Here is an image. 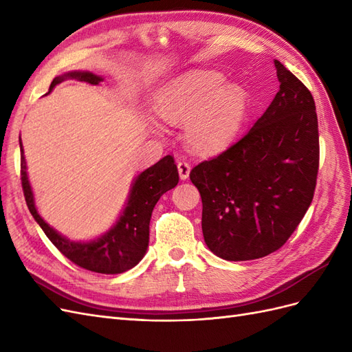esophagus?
I'll use <instances>...</instances> for the list:
<instances>
[{"instance_id":"esophagus-1","label":"esophagus","mask_w":352,"mask_h":352,"mask_svg":"<svg viewBox=\"0 0 352 352\" xmlns=\"http://www.w3.org/2000/svg\"><path fill=\"white\" fill-rule=\"evenodd\" d=\"M177 170H179V176L180 179H188L189 176V172H190V166L189 163L186 162V160H179L177 162Z\"/></svg>"}]
</instances>
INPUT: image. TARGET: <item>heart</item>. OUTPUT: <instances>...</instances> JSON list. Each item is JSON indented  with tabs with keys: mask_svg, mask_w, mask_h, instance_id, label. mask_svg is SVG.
Here are the masks:
<instances>
[{
	"mask_svg": "<svg viewBox=\"0 0 352 352\" xmlns=\"http://www.w3.org/2000/svg\"><path fill=\"white\" fill-rule=\"evenodd\" d=\"M214 72H192L157 94L154 110L167 123L185 124L188 144L202 154L226 148L241 129L247 94Z\"/></svg>",
	"mask_w": 352,
	"mask_h": 352,
	"instance_id": "b5f03b06",
	"label": "heart"
}]
</instances>
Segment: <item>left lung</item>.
<instances>
[{"instance_id":"1","label":"left lung","mask_w":352,"mask_h":352,"mask_svg":"<svg viewBox=\"0 0 352 352\" xmlns=\"http://www.w3.org/2000/svg\"><path fill=\"white\" fill-rule=\"evenodd\" d=\"M280 89L241 140L190 170L202 235L217 257L247 261L282 248L310 207L318 173L311 92L274 60Z\"/></svg>"}]
</instances>
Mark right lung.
I'll list each match as a JSON object with an SVG mask.
<instances>
[{
    "instance_id": "obj_1",
    "label": "right lung",
    "mask_w": 352,
    "mask_h": 352,
    "mask_svg": "<svg viewBox=\"0 0 352 352\" xmlns=\"http://www.w3.org/2000/svg\"><path fill=\"white\" fill-rule=\"evenodd\" d=\"M67 78L88 82L91 85H98L102 80L100 76H95L89 72H73L52 80L50 91ZM20 179H22L23 194L30 214L38 221L47 238L56 245V248L65 257L85 270L117 274L135 267L142 260L148 248V239H150L151 212L160 197L177 185L179 173L172 155H166L157 164L146 168L136 177L127 204L113 229L105 233L102 238L85 243L72 242L63 238L38 214L26 175L22 141H20Z\"/></svg>"
}]
</instances>
